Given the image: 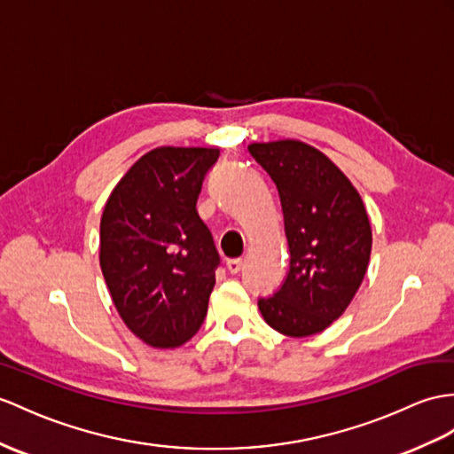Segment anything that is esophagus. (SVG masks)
<instances>
[{
  "instance_id": "34e87169",
  "label": "esophagus",
  "mask_w": 454,
  "mask_h": 454,
  "mask_svg": "<svg viewBox=\"0 0 454 454\" xmlns=\"http://www.w3.org/2000/svg\"><path fill=\"white\" fill-rule=\"evenodd\" d=\"M227 270L231 273H239L242 270V260L240 258H235V260H229L227 262Z\"/></svg>"
}]
</instances>
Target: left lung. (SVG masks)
<instances>
[{
    "label": "left lung",
    "mask_w": 454,
    "mask_h": 454,
    "mask_svg": "<svg viewBox=\"0 0 454 454\" xmlns=\"http://www.w3.org/2000/svg\"><path fill=\"white\" fill-rule=\"evenodd\" d=\"M248 152L278 186L291 252L285 283L260 298V312L286 337L322 333L347 310L366 275V207L347 175L310 144L254 142Z\"/></svg>",
    "instance_id": "obj_1"
}]
</instances>
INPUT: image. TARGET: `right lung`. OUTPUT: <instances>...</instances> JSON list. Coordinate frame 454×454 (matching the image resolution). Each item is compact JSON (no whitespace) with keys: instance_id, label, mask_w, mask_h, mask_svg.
I'll use <instances>...</instances> for the list:
<instances>
[{"instance_id":"obj_1","label":"right lung","mask_w":454,"mask_h":454,"mask_svg":"<svg viewBox=\"0 0 454 454\" xmlns=\"http://www.w3.org/2000/svg\"><path fill=\"white\" fill-rule=\"evenodd\" d=\"M217 158V148H153L106 202L99 268L121 319L153 348L181 347L204 324L219 254L196 200Z\"/></svg>"}]
</instances>
